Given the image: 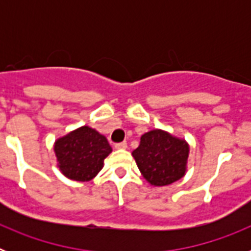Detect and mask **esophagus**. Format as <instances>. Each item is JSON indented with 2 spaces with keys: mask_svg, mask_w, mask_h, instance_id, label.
Listing matches in <instances>:
<instances>
[{
  "mask_svg": "<svg viewBox=\"0 0 251 251\" xmlns=\"http://www.w3.org/2000/svg\"><path fill=\"white\" fill-rule=\"evenodd\" d=\"M115 150H126L127 148V142H121V143H115Z\"/></svg>",
  "mask_w": 251,
  "mask_h": 251,
  "instance_id": "obj_1",
  "label": "esophagus"
}]
</instances>
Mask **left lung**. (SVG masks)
<instances>
[{
    "instance_id": "1",
    "label": "left lung",
    "mask_w": 251,
    "mask_h": 251,
    "mask_svg": "<svg viewBox=\"0 0 251 251\" xmlns=\"http://www.w3.org/2000/svg\"><path fill=\"white\" fill-rule=\"evenodd\" d=\"M190 147L185 139L153 129L141 137L132 154L141 174L153 186H167L185 176Z\"/></svg>"
}]
</instances>
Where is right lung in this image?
Returning a JSON list of instances; mask_svg holds the SVG:
<instances>
[{"label":"right lung","instance_id":"add662e5","mask_svg":"<svg viewBox=\"0 0 251 251\" xmlns=\"http://www.w3.org/2000/svg\"><path fill=\"white\" fill-rule=\"evenodd\" d=\"M54 151L64 176L84 182L98 175L112 147L100 133L84 126L57 139Z\"/></svg>","mask_w":251,"mask_h":251}]
</instances>
